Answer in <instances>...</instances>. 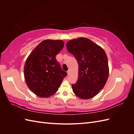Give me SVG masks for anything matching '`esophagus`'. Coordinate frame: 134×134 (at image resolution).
Returning <instances> with one entry per match:
<instances>
[{"mask_svg": "<svg viewBox=\"0 0 134 134\" xmlns=\"http://www.w3.org/2000/svg\"><path fill=\"white\" fill-rule=\"evenodd\" d=\"M70 70H68V71H67V74H68V75H69V74H70Z\"/></svg>", "mask_w": 134, "mask_h": 134, "instance_id": "esophagus-1", "label": "esophagus"}]
</instances>
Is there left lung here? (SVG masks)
Listing matches in <instances>:
<instances>
[{
  "instance_id": "obj_1",
  "label": "left lung",
  "mask_w": 134,
  "mask_h": 134,
  "mask_svg": "<svg viewBox=\"0 0 134 134\" xmlns=\"http://www.w3.org/2000/svg\"><path fill=\"white\" fill-rule=\"evenodd\" d=\"M66 48L78 63V79L71 85L72 91L79 98H93L106 84L109 75L106 52L91 40L80 37L68 41Z\"/></svg>"
}]
</instances>
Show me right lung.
I'll list each match as a JSON object with an SVG mask.
<instances>
[{
	"mask_svg": "<svg viewBox=\"0 0 134 134\" xmlns=\"http://www.w3.org/2000/svg\"><path fill=\"white\" fill-rule=\"evenodd\" d=\"M64 46L62 40H44L26 61L24 75L26 84L40 97L47 98L54 94L67 75L56 60V56Z\"/></svg>",
	"mask_w": 134,
	"mask_h": 134,
	"instance_id": "add662e5",
	"label": "right lung"
}]
</instances>
